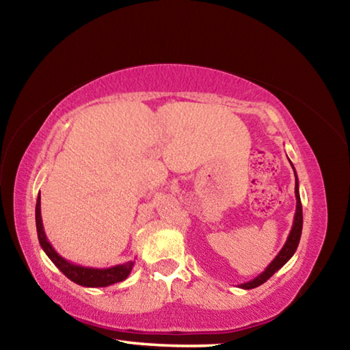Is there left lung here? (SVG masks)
Here are the masks:
<instances>
[{
  "label": "left lung",
  "mask_w": 350,
  "mask_h": 350,
  "mask_svg": "<svg viewBox=\"0 0 350 350\" xmlns=\"http://www.w3.org/2000/svg\"><path fill=\"white\" fill-rule=\"evenodd\" d=\"M292 165V163H290ZM293 168V165H292ZM295 171V168H293ZM295 198H296V211H295V217H293V225H292V230H290V233L287 236V241L284 247L281 248V252L276 254V258L271 260V262L267 265V269H265L262 273H259L254 280L248 281L241 284V288H254L260 286V284H264L265 281L269 280V278L273 276L278 270H280L284 264L287 262V260L293 256L296 248H298L299 244V239H301V232H303V205H301V198H299V182H298V176H296V171H295Z\"/></svg>",
  "instance_id": "left-lung-1"
}]
</instances>
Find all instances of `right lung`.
<instances>
[{
	"label": "right lung",
	"mask_w": 350,
	"mask_h": 350,
	"mask_svg": "<svg viewBox=\"0 0 350 350\" xmlns=\"http://www.w3.org/2000/svg\"><path fill=\"white\" fill-rule=\"evenodd\" d=\"M35 222H37V233L40 245L43 248L52 262H54L58 270L62 271L64 276H68L70 281L79 284L83 287H108L111 284L122 282L131 273L134 267V260H128L125 264L112 265L108 269H94V267H85V265L70 262L69 259L63 258L62 254L55 252V248L46 238L43 221H41V198L38 194L37 205H35Z\"/></svg>",
	"instance_id": "right-lung-1"
}]
</instances>
